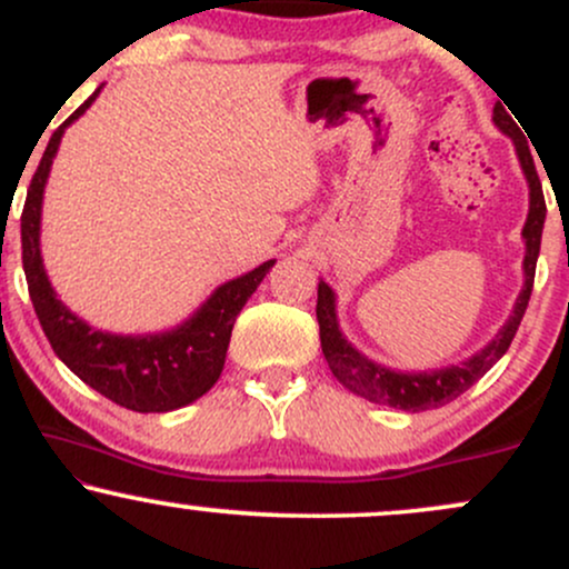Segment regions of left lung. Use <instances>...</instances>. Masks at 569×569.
<instances>
[{
    "label": "left lung",
    "instance_id": "obj_1",
    "mask_svg": "<svg viewBox=\"0 0 569 569\" xmlns=\"http://www.w3.org/2000/svg\"><path fill=\"white\" fill-rule=\"evenodd\" d=\"M492 122L498 126L500 133H506L513 141L516 158H519L521 173H525L527 187H530V211H527L525 230V286H521L519 297H516L511 316L500 326V331L495 335L479 352H473L466 361L452 363V367L441 369H428V371H401L382 367V363L371 361L363 356L361 350H356L348 342V337L339 329L337 318V293L331 291V286L321 278L318 280V305L316 316L318 326H321V348L326 361H329L331 375L337 377L345 388L352 390L356 396L367 398L371 403H388L393 409L403 411H428L439 409L443 403L455 401L457 396L466 393L473 382H479L495 363L506 356V350L511 348V339L519 329L521 318H525L527 302H530L532 283H535V264H538L540 253V234H543L546 224V200H543V187H540L538 171H535V162L525 139H521V130L511 117L506 114V109L500 103H495L492 109Z\"/></svg>",
    "mask_w": 569,
    "mask_h": 569
}]
</instances>
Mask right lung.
Wrapping results in <instances>:
<instances>
[{
    "instance_id": "right-lung-1",
    "label": "right lung",
    "mask_w": 569,
    "mask_h": 569,
    "mask_svg": "<svg viewBox=\"0 0 569 569\" xmlns=\"http://www.w3.org/2000/svg\"><path fill=\"white\" fill-rule=\"evenodd\" d=\"M98 93L101 88L50 136L48 149H44L29 184L21 217L26 283H29V297L34 302L44 337L53 345L56 356L84 385L126 409L173 411L198 401L219 380L227 348H230L234 318L240 316L248 297L257 291L276 259L253 267L246 276L221 283L187 321L168 331L112 335V331L93 329L82 318H77L50 286L42 264L39 230H42L44 184H48L50 166H53L63 130L88 112Z\"/></svg>"
}]
</instances>
